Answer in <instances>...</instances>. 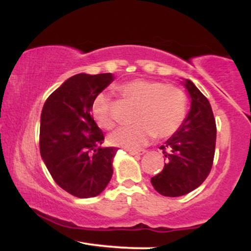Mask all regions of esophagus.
<instances>
[{"label":"esophagus","instance_id":"obj_1","mask_svg":"<svg viewBox=\"0 0 251 251\" xmlns=\"http://www.w3.org/2000/svg\"><path fill=\"white\" fill-rule=\"evenodd\" d=\"M129 154L132 155H143L144 153H146L145 150H139V151H135V150H129Z\"/></svg>","mask_w":251,"mask_h":251}]
</instances>
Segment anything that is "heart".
I'll return each instance as SVG.
<instances>
[{
  "label": "heart",
  "mask_w": 251,
  "mask_h": 251,
  "mask_svg": "<svg viewBox=\"0 0 251 251\" xmlns=\"http://www.w3.org/2000/svg\"><path fill=\"white\" fill-rule=\"evenodd\" d=\"M126 101L137 106L132 126L117 128L108 135L113 146L138 150L152 138L159 139L174 135L186 117L188 98L183 89L162 81L134 79L118 87ZM92 114L98 125L111 128L114 125L111 101L106 94L100 93L92 102Z\"/></svg>",
  "instance_id": "1"
}]
</instances>
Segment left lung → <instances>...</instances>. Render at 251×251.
<instances>
[{"label":"left lung","mask_w":251,"mask_h":251,"mask_svg":"<svg viewBox=\"0 0 251 251\" xmlns=\"http://www.w3.org/2000/svg\"><path fill=\"white\" fill-rule=\"evenodd\" d=\"M191 106L184 123L159 149L166 158L160 174L151 178L154 190L168 197L194 191L206 179L212 168L216 146V123L211 105L188 79L181 81Z\"/></svg>","instance_id":"obj_1"}]
</instances>
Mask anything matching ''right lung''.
I'll return each mask as SVG.
<instances>
[{
  "label": "right lung",
  "mask_w": 251,
  "mask_h": 251,
  "mask_svg": "<svg viewBox=\"0 0 251 251\" xmlns=\"http://www.w3.org/2000/svg\"><path fill=\"white\" fill-rule=\"evenodd\" d=\"M112 73H80L48 97L40 120V153L60 188L79 198L96 197L113 175L116 148H101L102 131L91 116L94 98Z\"/></svg>",
  "instance_id": "add662e5"
}]
</instances>
